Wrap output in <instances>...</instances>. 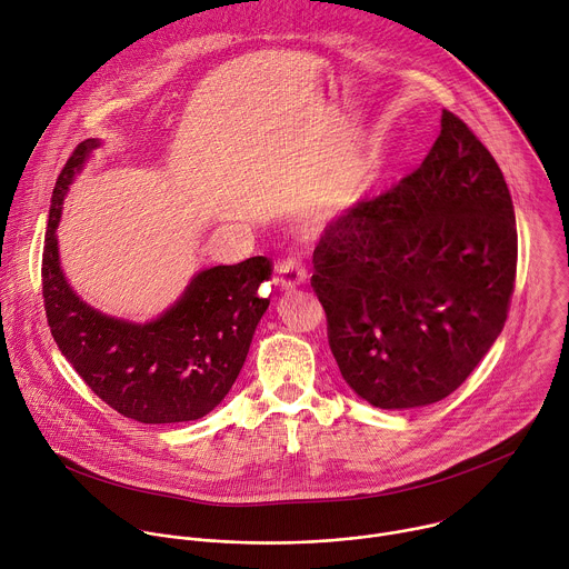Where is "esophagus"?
Listing matches in <instances>:
<instances>
[{"label": "esophagus", "instance_id": "obj_1", "mask_svg": "<svg viewBox=\"0 0 569 569\" xmlns=\"http://www.w3.org/2000/svg\"><path fill=\"white\" fill-rule=\"evenodd\" d=\"M279 279H277V286L281 290H297L299 286L306 283L308 279V270L306 266L299 261V259H286L279 263Z\"/></svg>", "mask_w": 569, "mask_h": 569}]
</instances>
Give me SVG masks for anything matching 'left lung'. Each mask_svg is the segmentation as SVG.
<instances>
[{
	"label": "left lung",
	"instance_id": "obj_1",
	"mask_svg": "<svg viewBox=\"0 0 569 569\" xmlns=\"http://www.w3.org/2000/svg\"><path fill=\"white\" fill-rule=\"evenodd\" d=\"M518 234L505 176L451 111L425 162L326 228L310 279L346 385L377 409L451 396L502 332Z\"/></svg>",
	"mask_w": 569,
	"mask_h": 569
}]
</instances>
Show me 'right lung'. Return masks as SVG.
I'll return each instance as SVG.
<instances>
[{"label":"right lung","mask_w":569,"mask_h":569,"mask_svg":"<svg viewBox=\"0 0 569 569\" xmlns=\"http://www.w3.org/2000/svg\"><path fill=\"white\" fill-rule=\"evenodd\" d=\"M100 144V138H87L76 147L51 197L42 257L51 335L87 387L124 418L142 425L199 420L237 382L270 306L259 286L270 279L272 266L252 257L201 270L162 315L144 323L91 308L64 277L56 230L69 184Z\"/></svg>","instance_id":"add662e5"}]
</instances>
